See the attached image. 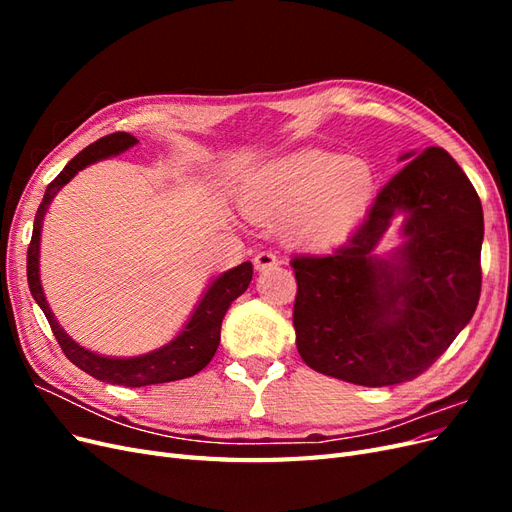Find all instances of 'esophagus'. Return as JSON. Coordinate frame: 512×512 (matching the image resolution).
Instances as JSON below:
<instances>
[{
    "instance_id": "1",
    "label": "esophagus",
    "mask_w": 512,
    "mask_h": 512,
    "mask_svg": "<svg viewBox=\"0 0 512 512\" xmlns=\"http://www.w3.org/2000/svg\"><path fill=\"white\" fill-rule=\"evenodd\" d=\"M277 262H280V258H277L273 252L265 250V252H258L254 256V267L256 271H267V269H273L277 267Z\"/></svg>"
}]
</instances>
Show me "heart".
I'll use <instances>...</instances> for the list:
<instances>
[{
    "label": "heart",
    "mask_w": 512,
    "mask_h": 512,
    "mask_svg": "<svg viewBox=\"0 0 512 512\" xmlns=\"http://www.w3.org/2000/svg\"><path fill=\"white\" fill-rule=\"evenodd\" d=\"M374 177L363 160L305 149L262 166L245 183L247 213L290 215V235L305 243H333L361 218Z\"/></svg>",
    "instance_id": "1"
}]
</instances>
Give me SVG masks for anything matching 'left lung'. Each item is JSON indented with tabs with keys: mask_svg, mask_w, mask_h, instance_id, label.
Wrapping results in <instances>:
<instances>
[{
	"mask_svg": "<svg viewBox=\"0 0 512 512\" xmlns=\"http://www.w3.org/2000/svg\"><path fill=\"white\" fill-rule=\"evenodd\" d=\"M410 160L384 185L367 218L329 254L294 256L292 324L301 359L361 386L414 380L472 320L480 297L483 207L440 147ZM407 241L386 259L375 245L394 215Z\"/></svg>",
	"mask_w": 512,
	"mask_h": 512,
	"instance_id": "obj_1",
	"label": "left lung"
}]
</instances>
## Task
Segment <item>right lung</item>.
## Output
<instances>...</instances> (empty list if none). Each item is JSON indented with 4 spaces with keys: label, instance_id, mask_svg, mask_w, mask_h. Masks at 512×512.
<instances>
[{
    "label": "right lung",
    "instance_id": "obj_1",
    "mask_svg": "<svg viewBox=\"0 0 512 512\" xmlns=\"http://www.w3.org/2000/svg\"><path fill=\"white\" fill-rule=\"evenodd\" d=\"M138 141L128 132H115L102 136L100 141L91 143L81 153L66 164V168L49 183V188L44 192L42 203L38 207L36 220H34V232L32 243L27 250V282L32 297L40 305L46 320L51 324V331L59 342L61 350L68 359L83 369L85 374L94 376L96 380L108 382V384H121V386H149V384H162V382H175L190 378L198 374L200 369H205L209 361L213 359L215 350L220 346V329L222 320L228 312L230 303L247 290L252 282V262H241L239 267L222 273L215 277L213 284L203 294V299L196 305L194 314L190 316L188 324L183 331L168 342L166 346L151 350L141 356H130V359H113V356H102L91 352L74 342L72 337L66 335V331L59 327L55 320L49 303L44 299L42 284H40V235H42V220L46 207H49L55 194L64 188V185L83 170L85 166L94 164L98 160L119 156L126 149L134 147Z\"/></svg>",
    "mask_w": 512,
    "mask_h": 512
}]
</instances>
